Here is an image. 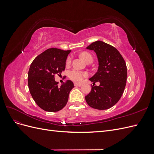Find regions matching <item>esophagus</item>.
Returning <instances> with one entry per match:
<instances>
[{
  "label": "esophagus",
  "instance_id": "1",
  "mask_svg": "<svg viewBox=\"0 0 154 154\" xmlns=\"http://www.w3.org/2000/svg\"><path fill=\"white\" fill-rule=\"evenodd\" d=\"M82 85V84H81V83H74V86H75V87H81Z\"/></svg>",
  "mask_w": 154,
  "mask_h": 154
}]
</instances>
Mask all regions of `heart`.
I'll use <instances>...</instances> for the list:
<instances>
[{
    "instance_id": "obj_1",
    "label": "heart",
    "mask_w": 154,
    "mask_h": 154,
    "mask_svg": "<svg viewBox=\"0 0 154 154\" xmlns=\"http://www.w3.org/2000/svg\"><path fill=\"white\" fill-rule=\"evenodd\" d=\"M81 57L85 60V62L89 58H92V55L87 52H83L81 54ZM71 63V58L68 57L66 60V64L69 65ZM87 76V73L83 71H79L77 69H72L69 72V78L70 80L75 82H81L83 78Z\"/></svg>"
}]
</instances>
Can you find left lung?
<instances>
[{
    "mask_svg": "<svg viewBox=\"0 0 154 154\" xmlns=\"http://www.w3.org/2000/svg\"><path fill=\"white\" fill-rule=\"evenodd\" d=\"M87 49L95 51L99 67L89 79L93 85L85 100L92 108L109 109L118 103L124 92L127 77L125 61L117 49L102 41L94 42ZM97 81L99 86L94 85Z\"/></svg>",
    "mask_w": 154,
    "mask_h": 154,
    "instance_id": "8db88e82",
    "label": "left lung"
}]
</instances>
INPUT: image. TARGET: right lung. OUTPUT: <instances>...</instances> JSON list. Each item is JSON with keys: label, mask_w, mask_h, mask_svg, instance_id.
I'll use <instances>...</instances> for the list:
<instances>
[{"label": "right lung", "mask_w": 154, "mask_h": 154, "mask_svg": "<svg viewBox=\"0 0 154 154\" xmlns=\"http://www.w3.org/2000/svg\"><path fill=\"white\" fill-rule=\"evenodd\" d=\"M71 50L50 48L34 59L28 72V87L35 103L45 111L57 112L66 105L69 92L74 87L67 80L60 87L54 76H61Z\"/></svg>", "instance_id": "add662e5"}]
</instances>
